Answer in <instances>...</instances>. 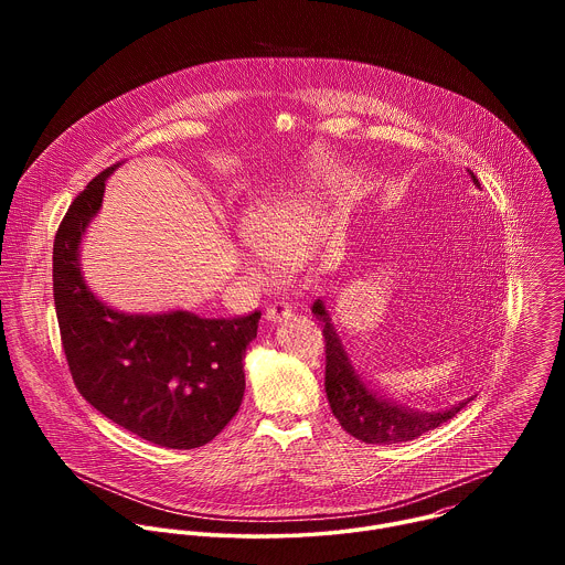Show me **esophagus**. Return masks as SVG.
<instances>
[{
	"instance_id": "1",
	"label": "esophagus",
	"mask_w": 565,
	"mask_h": 565,
	"mask_svg": "<svg viewBox=\"0 0 565 565\" xmlns=\"http://www.w3.org/2000/svg\"><path fill=\"white\" fill-rule=\"evenodd\" d=\"M292 315V306H288L286 301H273L268 308H266V319L268 321H279L284 317H290Z\"/></svg>"
}]
</instances>
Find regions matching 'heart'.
<instances>
[{"instance_id":"1","label":"heart","mask_w":565,"mask_h":565,"mask_svg":"<svg viewBox=\"0 0 565 565\" xmlns=\"http://www.w3.org/2000/svg\"><path fill=\"white\" fill-rule=\"evenodd\" d=\"M250 244L244 262L253 277L268 279L270 266L299 262L317 234V212L306 201H277L259 207L246 221Z\"/></svg>"}]
</instances>
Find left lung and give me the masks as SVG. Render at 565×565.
I'll list each match as a JSON object with an SVG mask.
<instances>
[{
	"instance_id": "1",
	"label": "left lung",
	"mask_w": 565,
	"mask_h": 565,
	"mask_svg": "<svg viewBox=\"0 0 565 565\" xmlns=\"http://www.w3.org/2000/svg\"><path fill=\"white\" fill-rule=\"evenodd\" d=\"M473 183L478 185V179L473 172H469ZM312 312L321 319V335H324V349H327V395L329 405L333 409V416L340 420L342 429L351 434L353 438L369 443V445H393V443H407L425 431H431L454 418L467 402L462 405L443 412V414H416L407 412L391 402L373 395L364 382L355 375L347 351L340 344V338L327 317V308L319 299L312 303Z\"/></svg>"
}]
</instances>
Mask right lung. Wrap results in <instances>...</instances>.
I'll return each mask as SVG.
<instances>
[{"instance_id":"right-lung-1","label":"right lung","mask_w":565,"mask_h":565,"mask_svg":"<svg viewBox=\"0 0 565 565\" xmlns=\"http://www.w3.org/2000/svg\"><path fill=\"white\" fill-rule=\"evenodd\" d=\"M114 170L73 199L53 241V299L66 364L77 391L111 423L168 449L203 447L244 399V358L262 310L218 319L185 310L149 317L98 301L77 255Z\"/></svg>"}]
</instances>
